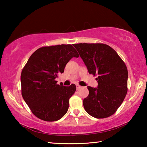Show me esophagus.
Returning a JSON list of instances; mask_svg holds the SVG:
<instances>
[{
	"instance_id": "1",
	"label": "esophagus",
	"mask_w": 147,
	"mask_h": 147,
	"mask_svg": "<svg viewBox=\"0 0 147 147\" xmlns=\"http://www.w3.org/2000/svg\"><path fill=\"white\" fill-rule=\"evenodd\" d=\"M80 88H81V86H80L76 85V89H80Z\"/></svg>"
}]
</instances>
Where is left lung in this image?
Instances as JSON below:
<instances>
[{
  "label": "left lung",
  "mask_w": 147,
  "mask_h": 147,
  "mask_svg": "<svg viewBox=\"0 0 147 147\" xmlns=\"http://www.w3.org/2000/svg\"><path fill=\"white\" fill-rule=\"evenodd\" d=\"M78 51L89 74L97 76V88L88 86L89 95L84 98L86 112L104 119L113 115L123 103L128 91V70L115 50L104 43H78Z\"/></svg>",
  "instance_id": "left-lung-1"
}]
</instances>
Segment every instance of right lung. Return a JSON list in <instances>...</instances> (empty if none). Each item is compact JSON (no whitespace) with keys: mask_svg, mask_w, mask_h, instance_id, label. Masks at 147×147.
I'll use <instances>...</instances> for the list:
<instances>
[{"mask_svg":"<svg viewBox=\"0 0 147 147\" xmlns=\"http://www.w3.org/2000/svg\"><path fill=\"white\" fill-rule=\"evenodd\" d=\"M79 55L71 45L43 47L30 57L21 75V94L31 111L45 121H56L67 113L76 86L57 84L66 64Z\"/></svg>","mask_w":147,"mask_h":147,"instance_id":"add662e5","label":"right lung"}]
</instances>
